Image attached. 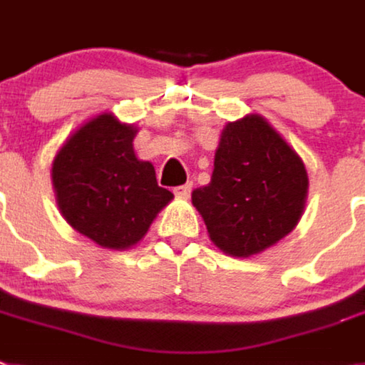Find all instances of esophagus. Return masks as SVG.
Here are the masks:
<instances>
[{
  "label": "esophagus",
  "instance_id": "esophagus-1",
  "mask_svg": "<svg viewBox=\"0 0 365 365\" xmlns=\"http://www.w3.org/2000/svg\"><path fill=\"white\" fill-rule=\"evenodd\" d=\"M192 191V183L187 182L185 185H180V187H174V195L180 196V198H187V196L191 195Z\"/></svg>",
  "mask_w": 365,
  "mask_h": 365
}]
</instances>
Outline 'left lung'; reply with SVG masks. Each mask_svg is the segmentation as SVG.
Here are the masks:
<instances>
[{"label":"left lung","instance_id":"left-lung-1","mask_svg":"<svg viewBox=\"0 0 365 365\" xmlns=\"http://www.w3.org/2000/svg\"><path fill=\"white\" fill-rule=\"evenodd\" d=\"M309 192L301 158L250 113L222 130L211 182L192 191L209 239L231 257H252L297 226Z\"/></svg>","mask_w":365,"mask_h":365}]
</instances>
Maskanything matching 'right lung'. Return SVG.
Segmentation results:
<instances>
[{"mask_svg":"<svg viewBox=\"0 0 365 365\" xmlns=\"http://www.w3.org/2000/svg\"><path fill=\"white\" fill-rule=\"evenodd\" d=\"M138 128L101 113L56 152L51 178L60 213L101 248L128 250L174 195L158 185L150 161L135 158Z\"/></svg>","mask_w":365,"mask_h":365,"instance_id":"1","label":"right lung"}]
</instances>
